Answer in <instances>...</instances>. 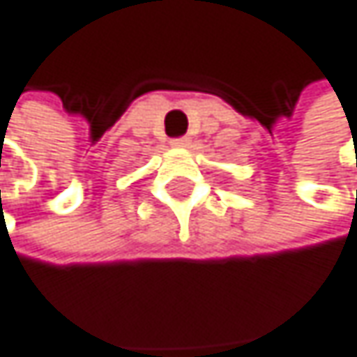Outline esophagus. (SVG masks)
<instances>
[{"mask_svg": "<svg viewBox=\"0 0 357 357\" xmlns=\"http://www.w3.org/2000/svg\"><path fill=\"white\" fill-rule=\"evenodd\" d=\"M188 144H190L188 137H175V139H171V146L173 148H186Z\"/></svg>", "mask_w": 357, "mask_h": 357, "instance_id": "obj_1", "label": "esophagus"}]
</instances>
